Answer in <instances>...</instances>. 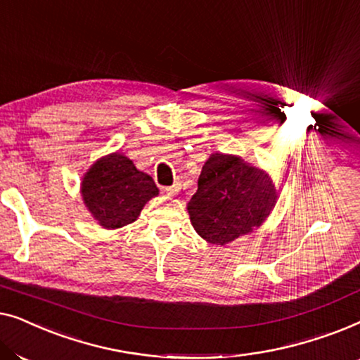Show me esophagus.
<instances>
[{"instance_id": "1", "label": "esophagus", "mask_w": 360, "mask_h": 360, "mask_svg": "<svg viewBox=\"0 0 360 360\" xmlns=\"http://www.w3.org/2000/svg\"><path fill=\"white\" fill-rule=\"evenodd\" d=\"M179 191H180V185L179 184H175V185H172V186H167V188H165V193L169 195V196L179 195Z\"/></svg>"}]
</instances>
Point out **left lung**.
I'll return each instance as SVG.
<instances>
[{"label":"left lung","mask_w":360,"mask_h":360,"mask_svg":"<svg viewBox=\"0 0 360 360\" xmlns=\"http://www.w3.org/2000/svg\"><path fill=\"white\" fill-rule=\"evenodd\" d=\"M277 201L265 172L234 155L213 154L206 160L191 196V224L211 244L224 245L259 228Z\"/></svg>","instance_id":"1"}]
</instances>
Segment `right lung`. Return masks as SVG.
<instances>
[{
  "label": "right lung",
  "mask_w": 360,
  "mask_h": 360,
  "mask_svg": "<svg viewBox=\"0 0 360 360\" xmlns=\"http://www.w3.org/2000/svg\"><path fill=\"white\" fill-rule=\"evenodd\" d=\"M159 188L150 175L139 172L122 154L103 157L86 172L82 196L93 218L106 229L136 221L141 210Z\"/></svg>",
  "instance_id": "add662e5"
}]
</instances>
